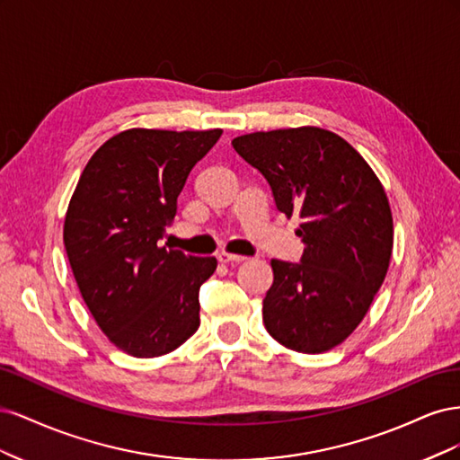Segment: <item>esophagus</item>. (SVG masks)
I'll return each mask as SVG.
<instances>
[{"label": "esophagus", "mask_w": 460, "mask_h": 460, "mask_svg": "<svg viewBox=\"0 0 460 460\" xmlns=\"http://www.w3.org/2000/svg\"><path fill=\"white\" fill-rule=\"evenodd\" d=\"M217 259H218V262H222V264H240V262H243L247 257H243V255H234V253H226V252H220V253L217 255Z\"/></svg>", "instance_id": "1"}]
</instances>
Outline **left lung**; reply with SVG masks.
Returning <instances> with one entry per match:
<instances>
[{
    "label": "left lung",
    "mask_w": 460,
    "mask_h": 460,
    "mask_svg": "<svg viewBox=\"0 0 460 460\" xmlns=\"http://www.w3.org/2000/svg\"><path fill=\"white\" fill-rule=\"evenodd\" d=\"M232 147L267 180L278 211L301 218V262L270 261L264 328L291 351H330L363 323L389 269L394 217L380 178L318 127L243 134Z\"/></svg>",
    "instance_id": "1"
}]
</instances>
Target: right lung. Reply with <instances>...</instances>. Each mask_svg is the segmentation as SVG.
I'll return each instance as SVG.
<instances>
[{
	"label": "right lung",
	"instance_id": "obj_1",
	"mask_svg": "<svg viewBox=\"0 0 460 460\" xmlns=\"http://www.w3.org/2000/svg\"><path fill=\"white\" fill-rule=\"evenodd\" d=\"M222 130L130 128L97 149L65 215L63 242L80 296L120 351L153 358L199 328V288L215 257L159 247L186 178Z\"/></svg>",
	"mask_w": 460,
	"mask_h": 460
}]
</instances>
